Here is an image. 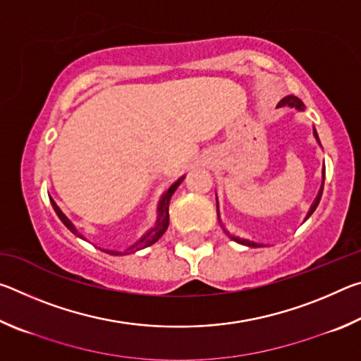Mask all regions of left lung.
Listing matches in <instances>:
<instances>
[{"label": "left lung", "mask_w": 361, "mask_h": 361, "mask_svg": "<svg viewBox=\"0 0 361 361\" xmlns=\"http://www.w3.org/2000/svg\"><path fill=\"white\" fill-rule=\"evenodd\" d=\"M282 106L295 108V109H298V111H304V109H305L304 103H302L301 100H299L298 97H295V95H286V97H283V99L277 103V108H282ZM314 137H315V140H317V143H319V145L322 146L320 140H319V133H317L315 127H314ZM323 185H325V166H323V169H322V185H320V189H319V194H317L315 200H314V202H312V205H310V209H309V212H307V215H305L304 221H305V219H309V216L312 215V213L315 212L317 205H319L320 199H322V192H323ZM216 213H218V221H219V224H221L223 231L226 232V234H228V235L231 237L232 240L237 242V243H242V245L253 247V248H256V247H262V243H258V242H255V240H250V239H247V237H240V235H237V234H231V232L224 228L223 223H221V216H219V204H218V195H216Z\"/></svg>", "instance_id": "8db88e82"}]
</instances>
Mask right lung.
Masks as SVG:
<instances>
[{
	"instance_id": "right-lung-1",
	"label": "right lung",
	"mask_w": 361,
	"mask_h": 361,
	"mask_svg": "<svg viewBox=\"0 0 361 361\" xmlns=\"http://www.w3.org/2000/svg\"><path fill=\"white\" fill-rule=\"evenodd\" d=\"M185 180V175L180 176L178 180H176L172 186H170L169 189H166V191L162 192L161 197H159V202H157V209H156V219L154 223H152L151 228L145 232V234L140 237L138 240H135L132 243V245L129 247H124V248H100L102 252H105L108 255H114V256H121V255H129V253H135L138 252V250H143L146 247L152 245V243H156L161 237L164 235V232L167 231L169 228V205H170V200H172V195L175 194L176 188H178L181 185V181ZM49 199H51V204L54 207V210H56L57 216L60 218V221H62L66 228H68L73 234L81 237L82 240H87L85 239V235L82 234L81 231L78 229V226L75 224V221L66 215V213L60 209V205L54 200L51 195H49Z\"/></svg>"
}]
</instances>
